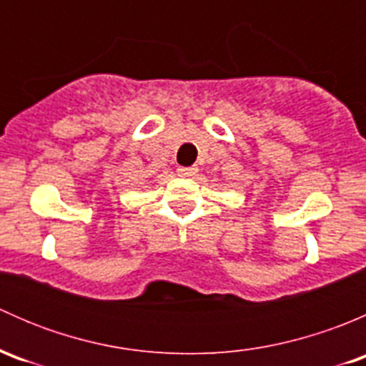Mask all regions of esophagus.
<instances>
[{"mask_svg": "<svg viewBox=\"0 0 366 366\" xmlns=\"http://www.w3.org/2000/svg\"><path fill=\"white\" fill-rule=\"evenodd\" d=\"M177 172H179V175H182V177H193V175H197V172H198V168L197 166H179V169H177Z\"/></svg>", "mask_w": 366, "mask_h": 366, "instance_id": "obj_1", "label": "esophagus"}]
</instances>
